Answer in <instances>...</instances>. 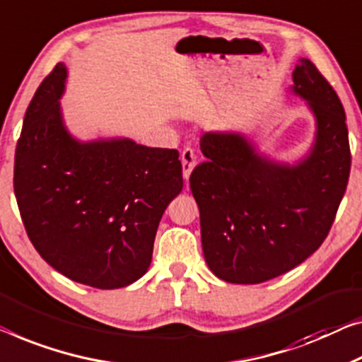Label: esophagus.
I'll list each match as a JSON object with an SVG mask.
<instances>
[{"label":"esophagus","instance_id":"34e87169","mask_svg":"<svg viewBox=\"0 0 362 362\" xmlns=\"http://www.w3.org/2000/svg\"><path fill=\"white\" fill-rule=\"evenodd\" d=\"M180 160H182L183 179L188 180V179H190L192 170L195 169V165H197V156H195V151H193L192 148H185V149L182 151V154H180Z\"/></svg>","mask_w":362,"mask_h":362}]
</instances>
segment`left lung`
Returning <instances> with one entry per match:
<instances>
[{"instance_id": "1", "label": "left lung", "mask_w": 362, "mask_h": 362, "mask_svg": "<svg viewBox=\"0 0 362 362\" xmlns=\"http://www.w3.org/2000/svg\"><path fill=\"white\" fill-rule=\"evenodd\" d=\"M293 90L314 112V148L296 165L255 153L239 133H204L206 160L190 175L204 260L228 283L258 284L300 265L325 240L346 192L351 151L344 109L315 64L300 58Z\"/></svg>"}]
</instances>
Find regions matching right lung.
Masks as SVG:
<instances>
[{"label":"right lung","mask_w":362,"mask_h":362,"mask_svg":"<svg viewBox=\"0 0 362 362\" xmlns=\"http://www.w3.org/2000/svg\"><path fill=\"white\" fill-rule=\"evenodd\" d=\"M64 79L58 63L27 107L14 159L21 218L57 272L97 289L125 288L148 272L159 221L182 192L179 151L76 141L62 120Z\"/></svg>","instance_id":"1"}]
</instances>
